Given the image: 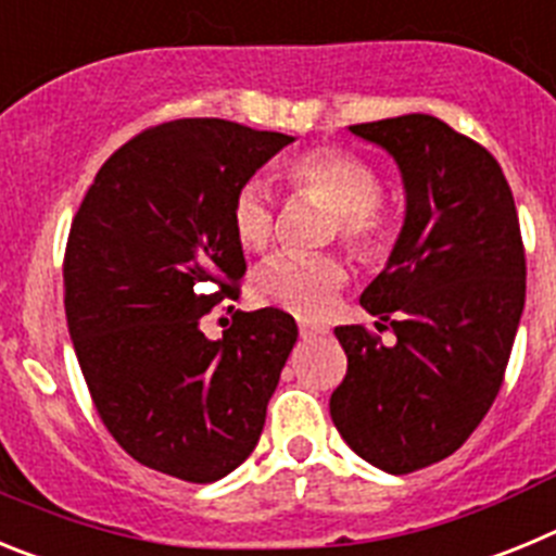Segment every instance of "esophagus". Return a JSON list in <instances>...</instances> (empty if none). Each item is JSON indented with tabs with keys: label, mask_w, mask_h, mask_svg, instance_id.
I'll return each instance as SVG.
<instances>
[{
	"label": "esophagus",
	"mask_w": 556,
	"mask_h": 556,
	"mask_svg": "<svg viewBox=\"0 0 556 556\" xmlns=\"http://www.w3.org/2000/svg\"><path fill=\"white\" fill-rule=\"evenodd\" d=\"M326 326H312V323L303 320L301 323V339H317V337H326Z\"/></svg>",
	"instance_id": "34e87169"
}]
</instances>
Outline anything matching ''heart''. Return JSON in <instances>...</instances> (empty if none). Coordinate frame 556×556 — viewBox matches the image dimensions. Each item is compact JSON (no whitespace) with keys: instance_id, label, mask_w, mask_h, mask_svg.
Masks as SVG:
<instances>
[{"instance_id":"heart-1","label":"heart","mask_w":556,"mask_h":556,"mask_svg":"<svg viewBox=\"0 0 556 556\" xmlns=\"http://www.w3.org/2000/svg\"><path fill=\"white\" fill-rule=\"evenodd\" d=\"M283 178L298 191H312L331 205V233L362 258H378L392 244V217L381 205V180L367 161L348 150L320 147L308 150L283 166ZM230 228L244 250L267 248L275 233V205L264 180L253 178L239 186L230 203ZM348 283V264L337 253H278L253 275L255 301L264 306L320 320L337 303Z\"/></svg>"}]
</instances>
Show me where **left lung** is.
Here are the masks:
<instances>
[{
    "instance_id": "obj_1",
    "label": "left lung",
    "mask_w": 556,
    "mask_h": 556,
    "mask_svg": "<svg viewBox=\"0 0 556 556\" xmlns=\"http://www.w3.org/2000/svg\"><path fill=\"white\" fill-rule=\"evenodd\" d=\"M348 130L395 161L406 214L362 292L395 342L333 328L348 372L331 417L362 459L401 476L454 454L493 406L527 301V258L513 191L484 147L429 113Z\"/></svg>"
}]
</instances>
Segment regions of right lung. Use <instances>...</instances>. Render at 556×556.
Listing matches in <instances>:
<instances>
[{"mask_svg":"<svg viewBox=\"0 0 556 556\" xmlns=\"http://www.w3.org/2000/svg\"><path fill=\"white\" fill-rule=\"evenodd\" d=\"M292 141L166 122L113 152L83 198L63 262L68 337L102 424L147 468L208 484L262 437L298 326L281 308L236 312L219 339L200 323L248 269L233 194Z\"/></svg>","mask_w":556,"mask_h":556,"instance_id":"obj_1","label":"right lung"}]
</instances>
